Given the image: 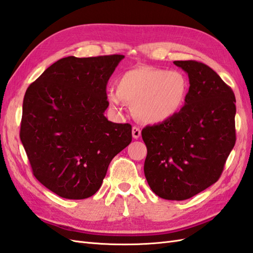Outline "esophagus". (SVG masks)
<instances>
[{"label": "esophagus", "mask_w": 253, "mask_h": 253, "mask_svg": "<svg viewBox=\"0 0 253 253\" xmlns=\"http://www.w3.org/2000/svg\"><path fill=\"white\" fill-rule=\"evenodd\" d=\"M140 134H141V131H140V128H139L138 126H133V127H132V135H133V137H134L135 139L139 138Z\"/></svg>", "instance_id": "obj_1"}]
</instances>
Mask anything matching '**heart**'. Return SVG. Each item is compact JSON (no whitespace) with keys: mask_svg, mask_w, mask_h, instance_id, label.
I'll use <instances>...</instances> for the list:
<instances>
[{"mask_svg":"<svg viewBox=\"0 0 253 253\" xmlns=\"http://www.w3.org/2000/svg\"><path fill=\"white\" fill-rule=\"evenodd\" d=\"M189 92L182 73L152 66H137L125 72L117 80V90L107 91L109 105L123 109L133 104L138 118L147 123H160L180 112Z\"/></svg>","mask_w":253,"mask_h":253,"instance_id":"heart-1","label":"heart"}]
</instances>
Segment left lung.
Returning <instances> with one entry per match:
<instances>
[{
  "mask_svg": "<svg viewBox=\"0 0 253 253\" xmlns=\"http://www.w3.org/2000/svg\"><path fill=\"white\" fill-rule=\"evenodd\" d=\"M189 76L180 112L141 131L147 147L144 173L151 190L165 200L192 198L222 174L236 141L235 95L208 65L174 61Z\"/></svg>",
  "mask_w": 253,
  "mask_h": 253,
  "instance_id": "8db88e82",
  "label": "left lung"
}]
</instances>
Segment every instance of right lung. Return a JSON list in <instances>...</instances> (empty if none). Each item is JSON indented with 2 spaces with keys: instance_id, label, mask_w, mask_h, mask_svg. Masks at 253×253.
<instances>
[{
  "instance_id": "right-lung-1",
  "label": "right lung",
  "mask_w": 253,
  "mask_h": 253,
  "mask_svg": "<svg viewBox=\"0 0 253 253\" xmlns=\"http://www.w3.org/2000/svg\"><path fill=\"white\" fill-rule=\"evenodd\" d=\"M123 58L60 59L26 91L21 143L36 179L61 198L93 195L110 161L132 141L131 125L104 116L108 79Z\"/></svg>"
}]
</instances>
